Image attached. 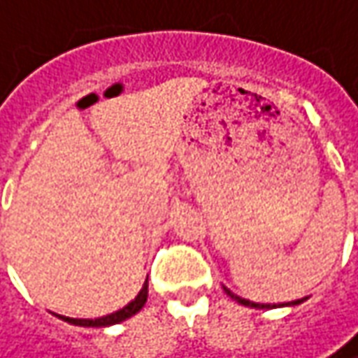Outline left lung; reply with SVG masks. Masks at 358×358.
Segmentation results:
<instances>
[{
    "mask_svg": "<svg viewBox=\"0 0 358 358\" xmlns=\"http://www.w3.org/2000/svg\"><path fill=\"white\" fill-rule=\"evenodd\" d=\"M224 290H226V294H228L230 299L238 301V303H241V304H246V306H252V308H271V304L252 303V301H246V299H242V296H236V294H234L232 290H228V288H226V287H224ZM299 303H301V301H292V304H299ZM288 304H290V303H288ZM274 306H276V304H274Z\"/></svg>",
    "mask_w": 358,
    "mask_h": 358,
    "instance_id": "left-lung-1",
    "label": "left lung"
}]
</instances>
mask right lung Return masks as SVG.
<instances>
[{"label": "right lung", "mask_w": 358, "mask_h": 358, "mask_svg": "<svg viewBox=\"0 0 358 358\" xmlns=\"http://www.w3.org/2000/svg\"><path fill=\"white\" fill-rule=\"evenodd\" d=\"M146 299H148V280L144 282V287L138 292V296L134 299L132 303H128L124 308H120V310L112 313V315H106V317H100V319H68V317H64V320H68L71 324H80V327H108V324H116V322H122V320L130 319L132 315H136L144 306Z\"/></svg>", "instance_id": "right-lung-1"}]
</instances>
